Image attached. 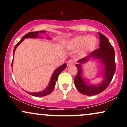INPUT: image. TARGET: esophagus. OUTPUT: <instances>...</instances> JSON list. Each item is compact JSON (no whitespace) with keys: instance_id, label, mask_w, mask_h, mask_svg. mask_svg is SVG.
<instances>
[{"instance_id":"esophagus-1","label":"esophagus","mask_w":127,"mask_h":127,"mask_svg":"<svg viewBox=\"0 0 127 127\" xmlns=\"http://www.w3.org/2000/svg\"><path fill=\"white\" fill-rule=\"evenodd\" d=\"M74 64V61L73 60H68L67 62V65H73Z\"/></svg>"}]
</instances>
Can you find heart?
I'll use <instances>...</instances> for the list:
<instances>
[{"mask_svg":"<svg viewBox=\"0 0 127 127\" xmlns=\"http://www.w3.org/2000/svg\"><path fill=\"white\" fill-rule=\"evenodd\" d=\"M98 45V40L94 36L87 35L78 36L71 39L65 45V48L72 50H76L82 47L81 55H84L88 52L95 50Z\"/></svg>","mask_w":127,"mask_h":127,"instance_id":"1","label":"heart"}]
</instances>
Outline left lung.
I'll use <instances>...</instances> for the list:
<instances>
[{"instance_id":"8db88e82","label":"left lung","mask_w":127,"mask_h":127,"mask_svg":"<svg viewBox=\"0 0 127 127\" xmlns=\"http://www.w3.org/2000/svg\"><path fill=\"white\" fill-rule=\"evenodd\" d=\"M100 36V48L91 52L88 56L78 61L76 64L78 68V73L76 76L75 85L77 90L82 94L88 96H93L100 94L106 90L111 82L116 70L115 62V51L108 39L101 33ZM91 58L98 59L103 65V81L98 85L87 84L82 77V69L81 65Z\"/></svg>"}]
</instances>
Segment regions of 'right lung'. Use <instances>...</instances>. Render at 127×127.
Listing matches in <instances>:
<instances>
[{
    "label": "right lung",
    "mask_w": 127,
    "mask_h": 127,
    "mask_svg": "<svg viewBox=\"0 0 127 127\" xmlns=\"http://www.w3.org/2000/svg\"><path fill=\"white\" fill-rule=\"evenodd\" d=\"M45 32H46V31H45V30H42V31L29 32V33H27L26 35H24L23 37H22L21 40H20V41L15 45V46L14 47V52H13V55H14V52H15V49L17 48V46H18V45H20V43L23 41V40H24V39L37 38V37H39L38 36V34L39 33H45ZM12 63H13V61L12 62ZM66 67H67L66 63H65L64 64H63L62 65H61V66L59 67L57 69L55 70V71L54 72L53 74H52L51 78L50 79V81H49V85H48V87H46L45 90H43V91H40V92H36V93H30V92H27L28 94H30V95L34 96V97H44V96L49 95L50 93H52V91H53L55 85V82H56L57 80L59 75L60 74V73L62 72V71H63L66 68Z\"/></svg>",
    "instance_id": "obj_1"
}]
</instances>
